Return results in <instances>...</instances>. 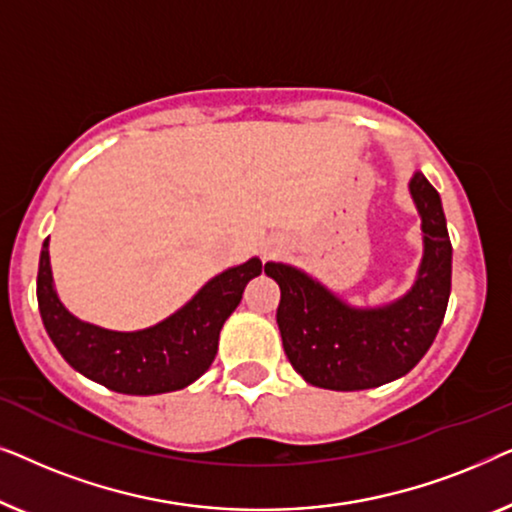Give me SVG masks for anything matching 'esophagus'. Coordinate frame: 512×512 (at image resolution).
Segmentation results:
<instances>
[{"label":"esophagus","instance_id":"obj_1","mask_svg":"<svg viewBox=\"0 0 512 512\" xmlns=\"http://www.w3.org/2000/svg\"><path fill=\"white\" fill-rule=\"evenodd\" d=\"M270 256V251H265V258H268Z\"/></svg>","mask_w":512,"mask_h":512}]
</instances>
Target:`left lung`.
Instances as JSON below:
<instances>
[{"label":"left lung","mask_w":512,"mask_h":512,"mask_svg":"<svg viewBox=\"0 0 512 512\" xmlns=\"http://www.w3.org/2000/svg\"><path fill=\"white\" fill-rule=\"evenodd\" d=\"M408 191L422 219V261L403 296L384 305H352L296 265L265 263V275L282 291L277 326L284 352L312 387H382L408 375L436 340L452 289V242L429 179L415 170Z\"/></svg>","instance_id":"obj_1"}]
</instances>
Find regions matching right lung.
Masks as SVG:
<instances>
[{
  "label": "right lung",
  "mask_w": 512,
  "mask_h": 512,
  "mask_svg": "<svg viewBox=\"0 0 512 512\" xmlns=\"http://www.w3.org/2000/svg\"><path fill=\"white\" fill-rule=\"evenodd\" d=\"M261 270V258H249L202 284L188 303L158 324L111 331L79 319L62 303L46 237L39 256L37 300L48 338L76 373L118 394L156 396L184 389L207 373L223 324L240 305L244 286Z\"/></svg>",
  "instance_id": "1"
}]
</instances>
